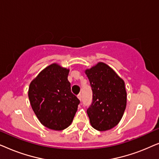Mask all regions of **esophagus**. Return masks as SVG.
I'll use <instances>...</instances> for the list:
<instances>
[{
    "label": "esophagus",
    "mask_w": 159,
    "mask_h": 159,
    "mask_svg": "<svg viewBox=\"0 0 159 159\" xmlns=\"http://www.w3.org/2000/svg\"><path fill=\"white\" fill-rule=\"evenodd\" d=\"M77 98H79L80 101H82V95L80 94H80L77 95Z\"/></svg>",
    "instance_id": "obj_1"
}]
</instances>
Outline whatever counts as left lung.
Instances as JSON below:
<instances>
[{
    "label": "left lung",
    "mask_w": 159,
    "mask_h": 159,
    "mask_svg": "<svg viewBox=\"0 0 159 159\" xmlns=\"http://www.w3.org/2000/svg\"><path fill=\"white\" fill-rule=\"evenodd\" d=\"M93 91V102L87 110L91 126L106 131L118 125L127 105L125 82L103 62L84 71Z\"/></svg>",
    "instance_id": "1"
}]
</instances>
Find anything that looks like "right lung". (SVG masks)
Returning a JSON list of instances; mask_svg holds the SVG:
<instances>
[{"mask_svg":"<svg viewBox=\"0 0 159 159\" xmlns=\"http://www.w3.org/2000/svg\"><path fill=\"white\" fill-rule=\"evenodd\" d=\"M69 72V69L52 64L30 84L28 96L32 110L40 123L51 129L68 127L80 103L71 91Z\"/></svg>","mask_w":159,"mask_h":159,"instance_id":"right-lung-1","label":"right lung"}]
</instances>
